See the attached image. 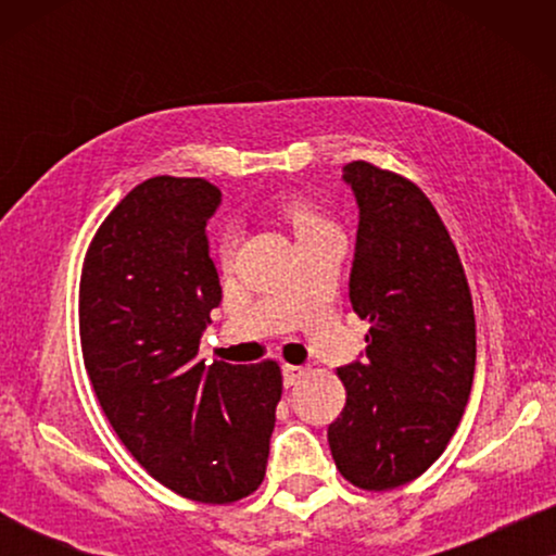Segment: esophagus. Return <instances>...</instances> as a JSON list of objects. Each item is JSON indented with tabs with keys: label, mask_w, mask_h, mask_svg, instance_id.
I'll list each match as a JSON object with an SVG mask.
<instances>
[{
	"label": "esophagus",
	"mask_w": 556,
	"mask_h": 556,
	"mask_svg": "<svg viewBox=\"0 0 556 556\" xmlns=\"http://www.w3.org/2000/svg\"><path fill=\"white\" fill-rule=\"evenodd\" d=\"M303 377H306V369H303V367H293V364H286V367H283V384L286 387L299 384Z\"/></svg>",
	"instance_id": "esophagus-1"
}]
</instances>
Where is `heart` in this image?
Masks as SVG:
<instances>
[{
	"label": "heart",
	"mask_w": 556,
	"mask_h": 556,
	"mask_svg": "<svg viewBox=\"0 0 556 556\" xmlns=\"http://www.w3.org/2000/svg\"><path fill=\"white\" fill-rule=\"evenodd\" d=\"M280 215L288 219V225L293 227L295 238H301V235L306 232H314L318 227L329 225L326 219L321 217V212H318L314 204L303 200V197H283V202H280ZM235 242H238V232L235 230H227L223 235V240H219V250H223V255H230Z\"/></svg>",
	"instance_id": "1"
}]
</instances>
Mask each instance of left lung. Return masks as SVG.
I'll use <instances>...</instances> for the list:
<instances>
[{
	"instance_id": "1",
	"label": "left lung",
	"mask_w": 556,
	"mask_h": 556,
	"mask_svg": "<svg viewBox=\"0 0 556 556\" xmlns=\"http://www.w3.org/2000/svg\"><path fill=\"white\" fill-rule=\"evenodd\" d=\"M341 172L359 207L349 301L371 326L362 359L339 367L346 405L329 445L349 483L390 491L422 476L458 428L476 369L473 301L420 187L367 162Z\"/></svg>"
}]
</instances>
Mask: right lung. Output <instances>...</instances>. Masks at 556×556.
Instances as JSON below:
<instances>
[{"mask_svg": "<svg viewBox=\"0 0 556 556\" xmlns=\"http://www.w3.org/2000/svg\"><path fill=\"white\" fill-rule=\"evenodd\" d=\"M219 202L204 179L141 181L96 232L80 280L83 362L111 428L159 483L202 504L263 483L283 390L276 362L197 356L223 301L204 232Z\"/></svg>", "mask_w": 556, "mask_h": 556, "instance_id": "add662e5", "label": "right lung"}]
</instances>
